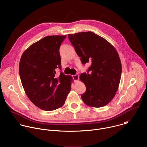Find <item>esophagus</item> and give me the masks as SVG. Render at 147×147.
I'll use <instances>...</instances> for the list:
<instances>
[{"mask_svg": "<svg viewBox=\"0 0 147 147\" xmlns=\"http://www.w3.org/2000/svg\"><path fill=\"white\" fill-rule=\"evenodd\" d=\"M73 78L74 80V81H77L79 80V76L78 74H76L74 76H73Z\"/></svg>", "mask_w": 147, "mask_h": 147, "instance_id": "esophagus-1", "label": "esophagus"}]
</instances>
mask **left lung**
Listing matches in <instances>:
<instances>
[{
    "label": "left lung",
    "instance_id": "obj_1",
    "mask_svg": "<svg viewBox=\"0 0 147 147\" xmlns=\"http://www.w3.org/2000/svg\"><path fill=\"white\" fill-rule=\"evenodd\" d=\"M68 37L82 63L91 64L88 73L80 76L86 87V92L81 95L82 100L91 107L107 105L115 96L121 78V64L116 49L91 31L68 34Z\"/></svg>",
    "mask_w": 147,
    "mask_h": 147
}]
</instances>
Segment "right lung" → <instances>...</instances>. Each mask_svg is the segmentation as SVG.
Masks as SVG:
<instances>
[{
    "instance_id": "add662e5",
    "label": "right lung",
    "mask_w": 147,
    "mask_h": 147,
    "mask_svg": "<svg viewBox=\"0 0 147 147\" xmlns=\"http://www.w3.org/2000/svg\"><path fill=\"white\" fill-rule=\"evenodd\" d=\"M66 35L47 36L31 45L23 53L19 74L25 92L39 109L51 111L65 104L73 79L61 70L59 48Z\"/></svg>"
}]
</instances>
